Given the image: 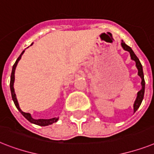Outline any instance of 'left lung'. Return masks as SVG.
<instances>
[{
    "label": "left lung",
    "instance_id": "8db88e82",
    "mask_svg": "<svg viewBox=\"0 0 154 154\" xmlns=\"http://www.w3.org/2000/svg\"><path fill=\"white\" fill-rule=\"evenodd\" d=\"M122 47L124 49L125 51H128L131 54V59L134 60L136 63V67L138 69V76H139L141 78H142V82H141V85H142V89L140 90L139 92H138L137 94V98H136L135 101H134V112H135L137 110H138V107H140L141 103L142 102V100H143V97H144V93H145V80H144V74H143V70H142V66L140 62L139 59L138 58V57L135 55V54L134 53V51H132V49L127 46L126 43H125L123 41H122Z\"/></svg>",
    "mask_w": 154,
    "mask_h": 154
}]
</instances>
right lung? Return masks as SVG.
I'll list each match as a JSON object with an SVG mask.
<instances>
[{"label": "right lung", "instance_id": "add662e5", "mask_svg": "<svg viewBox=\"0 0 154 154\" xmlns=\"http://www.w3.org/2000/svg\"><path fill=\"white\" fill-rule=\"evenodd\" d=\"M23 52L24 51L20 54V55L19 56V57L16 59V62H15V64L13 65L12 66V73H11V79H10V89H11V94H12V100L14 102L15 105H16V108L20 111L22 115L24 116L25 118L27 119V120L31 122L32 123H34V124L38 125V126H42V127H45V126H48V125L53 124L54 122H56L57 120H58V118H52V119H35L32 117L31 116V114L30 113H26V112H23L22 110L20 109V107L19 106L18 101H17V99H16V93H15V90H14V87H13V85H14V81H15V70H16V66L18 64L19 61L20 60L21 57L23 55Z\"/></svg>", "mask_w": 154, "mask_h": 154}]
</instances>
